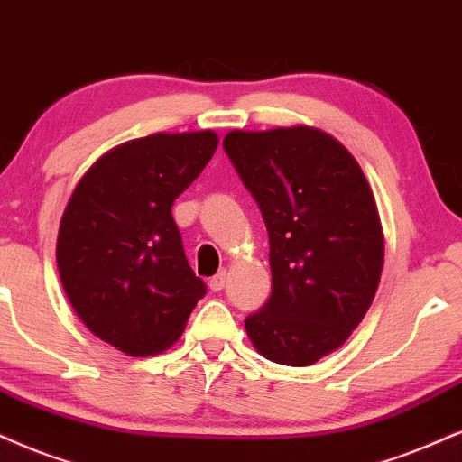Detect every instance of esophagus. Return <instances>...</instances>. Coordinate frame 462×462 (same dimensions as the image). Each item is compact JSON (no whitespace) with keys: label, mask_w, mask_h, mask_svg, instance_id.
Instances as JSON below:
<instances>
[{"label":"esophagus","mask_w":462,"mask_h":462,"mask_svg":"<svg viewBox=\"0 0 462 462\" xmlns=\"http://www.w3.org/2000/svg\"><path fill=\"white\" fill-rule=\"evenodd\" d=\"M224 285H226V271H219V273L215 274V277L211 279V282H208V288H211L213 291L224 290Z\"/></svg>","instance_id":"obj_1"}]
</instances>
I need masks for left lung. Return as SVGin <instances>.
Segmentation results:
<instances>
[{"label":"left lung","mask_w":462,"mask_h":462,"mask_svg":"<svg viewBox=\"0 0 462 462\" xmlns=\"http://www.w3.org/2000/svg\"><path fill=\"white\" fill-rule=\"evenodd\" d=\"M224 149L271 245V299L245 328L264 358L313 365L347 341L375 299L383 268L375 198L354 155L315 127L235 130Z\"/></svg>","instance_id":"1"}]
</instances>
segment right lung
Listing matches in <instances>:
<instances>
[{
	"mask_svg": "<svg viewBox=\"0 0 462 462\" xmlns=\"http://www.w3.org/2000/svg\"><path fill=\"white\" fill-rule=\"evenodd\" d=\"M217 143L211 130L130 140L93 163L69 196L57 236L63 290L87 328L127 356L171 347L207 294L172 204Z\"/></svg>",
	"mask_w": 462,
	"mask_h": 462,
	"instance_id": "add662e5",
	"label": "right lung"
}]
</instances>
